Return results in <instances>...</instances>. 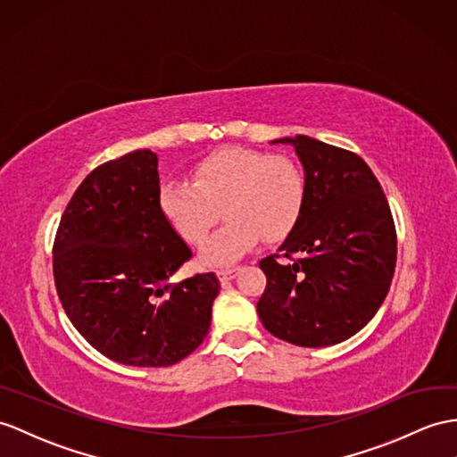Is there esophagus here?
<instances>
[{
    "instance_id": "obj_1",
    "label": "esophagus",
    "mask_w": 457,
    "mask_h": 457,
    "mask_svg": "<svg viewBox=\"0 0 457 457\" xmlns=\"http://www.w3.org/2000/svg\"><path fill=\"white\" fill-rule=\"evenodd\" d=\"M238 271H240V265H230V267H222V270L217 271V275L220 281H230Z\"/></svg>"
}]
</instances>
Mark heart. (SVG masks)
Masks as SVG:
<instances>
[{
	"mask_svg": "<svg viewBox=\"0 0 457 457\" xmlns=\"http://www.w3.org/2000/svg\"><path fill=\"white\" fill-rule=\"evenodd\" d=\"M194 182H164L159 207L170 227L192 246H202L220 219L225 227L207 242L209 263H230L262 238L281 242L296 228L306 205L303 169L287 154L225 147L192 170Z\"/></svg>",
	"mask_w": 457,
	"mask_h": 457,
	"instance_id": "b5f03b06",
	"label": "heart"
}]
</instances>
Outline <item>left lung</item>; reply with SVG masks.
<instances>
[{"mask_svg":"<svg viewBox=\"0 0 457 457\" xmlns=\"http://www.w3.org/2000/svg\"><path fill=\"white\" fill-rule=\"evenodd\" d=\"M306 205L279 253L260 262L265 329L298 347H328L362 329L392 285L397 235L380 182L357 153L296 136Z\"/></svg>","mask_w":457,"mask_h":457,"instance_id":"left-lung-1","label":"left lung"}]
</instances>
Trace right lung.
Segmentation results:
<instances>
[{
    "mask_svg": "<svg viewBox=\"0 0 457 457\" xmlns=\"http://www.w3.org/2000/svg\"><path fill=\"white\" fill-rule=\"evenodd\" d=\"M157 154L139 149L88 172L60 219L55 291L75 329L110 361L170 366L204 343L215 273L170 283L192 250L159 207Z\"/></svg>",
    "mask_w": 457,
    "mask_h": 457,
    "instance_id": "1",
    "label": "right lung"
}]
</instances>
